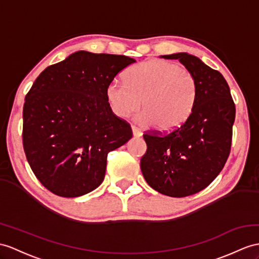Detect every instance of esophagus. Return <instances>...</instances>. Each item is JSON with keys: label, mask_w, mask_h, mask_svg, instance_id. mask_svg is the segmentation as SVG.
Listing matches in <instances>:
<instances>
[{"label": "esophagus", "mask_w": 259, "mask_h": 259, "mask_svg": "<svg viewBox=\"0 0 259 259\" xmlns=\"http://www.w3.org/2000/svg\"><path fill=\"white\" fill-rule=\"evenodd\" d=\"M132 132H133V135L135 136V137H141L142 135H143V133L142 132L138 130L137 127H135V126H133L132 125Z\"/></svg>", "instance_id": "obj_1"}]
</instances>
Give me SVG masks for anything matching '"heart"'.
Listing matches in <instances>:
<instances>
[{
    "instance_id": "heart-1",
    "label": "heart",
    "mask_w": 259,
    "mask_h": 259,
    "mask_svg": "<svg viewBox=\"0 0 259 259\" xmlns=\"http://www.w3.org/2000/svg\"><path fill=\"white\" fill-rule=\"evenodd\" d=\"M125 82L113 81L105 96L112 112L126 117L140 106L137 119L169 133L184 125L194 110L198 83L194 75L180 65L162 59L142 62L124 74Z\"/></svg>"
}]
</instances>
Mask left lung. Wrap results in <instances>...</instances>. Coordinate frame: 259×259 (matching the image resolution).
I'll return each instance as SVG.
<instances>
[{
    "instance_id": "left-lung-1",
    "label": "left lung",
    "mask_w": 259,
    "mask_h": 259,
    "mask_svg": "<svg viewBox=\"0 0 259 259\" xmlns=\"http://www.w3.org/2000/svg\"><path fill=\"white\" fill-rule=\"evenodd\" d=\"M178 59L198 83V98L188 121L167 134L146 133L141 169L147 184L161 194L188 197L209 186L229 158L235 104L219 71L187 53L160 56Z\"/></svg>"
}]
</instances>
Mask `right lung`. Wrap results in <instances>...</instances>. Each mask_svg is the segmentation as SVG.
Wrapping results in <instances>:
<instances>
[{
    "mask_svg": "<svg viewBox=\"0 0 259 259\" xmlns=\"http://www.w3.org/2000/svg\"><path fill=\"white\" fill-rule=\"evenodd\" d=\"M136 60L84 50L47 67L23 109V146L36 178L64 198L80 197L104 179L110 151L132 138L128 123L112 112L105 90Z\"/></svg>",
    "mask_w": 259,
    "mask_h": 259,
    "instance_id": "right-lung-1",
    "label": "right lung"
}]
</instances>
